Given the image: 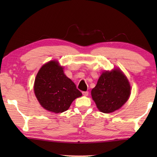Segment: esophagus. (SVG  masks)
Segmentation results:
<instances>
[{
  "mask_svg": "<svg viewBox=\"0 0 157 157\" xmlns=\"http://www.w3.org/2000/svg\"><path fill=\"white\" fill-rule=\"evenodd\" d=\"M82 94H83L84 96H87V95H89V91H83L82 92Z\"/></svg>",
  "mask_w": 157,
  "mask_h": 157,
  "instance_id": "1",
  "label": "esophagus"
}]
</instances>
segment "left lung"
I'll return each instance as SVG.
<instances>
[{"instance_id":"obj_1","label":"left lung","mask_w":157,"mask_h":157,"mask_svg":"<svg viewBox=\"0 0 157 157\" xmlns=\"http://www.w3.org/2000/svg\"><path fill=\"white\" fill-rule=\"evenodd\" d=\"M130 94L128 79L118 68L103 72L91 91L92 98L98 109L105 113H112L123 107Z\"/></svg>"}]
</instances>
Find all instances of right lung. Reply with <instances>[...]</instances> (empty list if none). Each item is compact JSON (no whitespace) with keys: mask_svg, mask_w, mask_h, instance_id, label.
I'll use <instances>...</instances> for the list:
<instances>
[{"mask_svg":"<svg viewBox=\"0 0 157 157\" xmlns=\"http://www.w3.org/2000/svg\"><path fill=\"white\" fill-rule=\"evenodd\" d=\"M36 99L45 109L62 113L73 101L82 96L75 84L63 73L57 61H50L39 71L34 84Z\"/></svg>","mask_w":157,"mask_h":157,"instance_id":"add662e5","label":"right lung"}]
</instances>
